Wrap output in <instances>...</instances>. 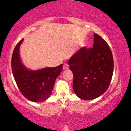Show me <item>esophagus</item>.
Returning <instances> with one entry per match:
<instances>
[{
    "instance_id": "34e87169",
    "label": "esophagus",
    "mask_w": 131,
    "mask_h": 131,
    "mask_svg": "<svg viewBox=\"0 0 131 131\" xmlns=\"http://www.w3.org/2000/svg\"><path fill=\"white\" fill-rule=\"evenodd\" d=\"M63 70H68V69L69 68L68 64L67 63H64L63 67Z\"/></svg>"
}]
</instances>
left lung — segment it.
Segmentation results:
<instances>
[{
    "label": "left lung",
    "mask_w": 131,
    "mask_h": 131,
    "mask_svg": "<svg viewBox=\"0 0 131 131\" xmlns=\"http://www.w3.org/2000/svg\"><path fill=\"white\" fill-rule=\"evenodd\" d=\"M73 74V88L78 97L92 100L108 88L113 73V57L109 46L94 34L93 47H84L68 61Z\"/></svg>",
    "instance_id": "1"
}]
</instances>
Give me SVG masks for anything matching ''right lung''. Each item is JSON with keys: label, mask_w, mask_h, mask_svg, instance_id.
I'll return each instance as SVG.
<instances>
[{"label": "right lung", "mask_w": 131, "mask_h": 131, "mask_svg": "<svg viewBox=\"0 0 131 131\" xmlns=\"http://www.w3.org/2000/svg\"><path fill=\"white\" fill-rule=\"evenodd\" d=\"M22 39L16 44L12 57V69L19 91L28 100L34 102L46 100L51 95L55 80L60 74L63 64L54 68H46L30 71L23 65L19 58V46Z\"/></svg>", "instance_id": "right-lung-1"}]
</instances>
